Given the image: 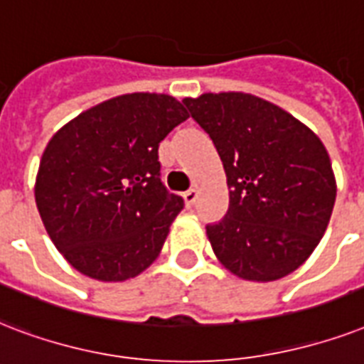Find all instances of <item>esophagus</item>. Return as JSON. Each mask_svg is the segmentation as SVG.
I'll list each match as a JSON object with an SVG mask.
<instances>
[{"mask_svg": "<svg viewBox=\"0 0 364 364\" xmlns=\"http://www.w3.org/2000/svg\"><path fill=\"white\" fill-rule=\"evenodd\" d=\"M197 201V191L196 190H188L184 193V203H186V207H193Z\"/></svg>", "mask_w": 364, "mask_h": 364, "instance_id": "esophagus-1", "label": "esophagus"}]
</instances>
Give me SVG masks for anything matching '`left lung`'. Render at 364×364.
I'll return each instance as SVG.
<instances>
[{
  "mask_svg": "<svg viewBox=\"0 0 364 364\" xmlns=\"http://www.w3.org/2000/svg\"><path fill=\"white\" fill-rule=\"evenodd\" d=\"M226 171L230 208L207 226L214 255L245 281L267 283L308 260L326 232L336 178L325 144L277 104L250 92L184 98Z\"/></svg>",
  "mask_w": 364,
  "mask_h": 364,
  "instance_id": "1",
  "label": "left lung"
}]
</instances>
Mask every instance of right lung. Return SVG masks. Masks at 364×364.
Masks as SVG:
<instances>
[{
    "instance_id": "right-lung-1",
    "label": "right lung",
    "mask_w": 364,
    "mask_h": 364,
    "mask_svg": "<svg viewBox=\"0 0 364 364\" xmlns=\"http://www.w3.org/2000/svg\"><path fill=\"white\" fill-rule=\"evenodd\" d=\"M188 117L171 95L129 92L81 112L50 136L33 196L70 266L119 283L156 262L184 208L159 180L157 148Z\"/></svg>"
}]
</instances>
